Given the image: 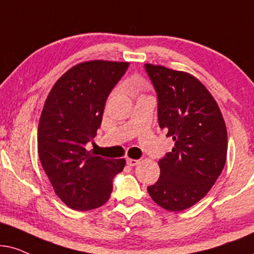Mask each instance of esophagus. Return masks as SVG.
<instances>
[{
    "instance_id": "esophagus-1",
    "label": "esophagus",
    "mask_w": 254,
    "mask_h": 254,
    "mask_svg": "<svg viewBox=\"0 0 254 254\" xmlns=\"http://www.w3.org/2000/svg\"><path fill=\"white\" fill-rule=\"evenodd\" d=\"M127 164L129 165V166L133 167V166H136V165L139 164V160H137V159H127Z\"/></svg>"
}]
</instances>
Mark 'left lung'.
I'll return each mask as SVG.
<instances>
[{"label":"left lung","mask_w":254,"mask_h":254,"mask_svg":"<svg viewBox=\"0 0 254 254\" xmlns=\"http://www.w3.org/2000/svg\"><path fill=\"white\" fill-rule=\"evenodd\" d=\"M145 69L157 92L159 127L174 140L147 191L161 208L181 211L203 198L224 168L225 122L214 97L191 74L152 64Z\"/></svg>","instance_id":"1"}]
</instances>
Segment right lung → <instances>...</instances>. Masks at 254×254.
<instances>
[{
	"mask_svg": "<svg viewBox=\"0 0 254 254\" xmlns=\"http://www.w3.org/2000/svg\"><path fill=\"white\" fill-rule=\"evenodd\" d=\"M129 63L92 60L77 64L54 83L38 125L43 170L67 207L99 208L109 200L113 179L125 159H104L86 150L102 123L106 101Z\"/></svg>",
	"mask_w": 254,
	"mask_h": 254,
	"instance_id": "add662e5",
	"label": "right lung"
}]
</instances>
